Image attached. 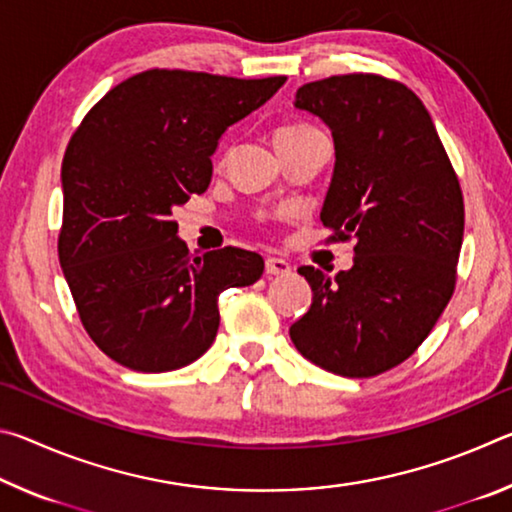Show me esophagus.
Returning a JSON list of instances; mask_svg holds the SVG:
<instances>
[{"label": "esophagus", "instance_id": "1", "mask_svg": "<svg viewBox=\"0 0 512 512\" xmlns=\"http://www.w3.org/2000/svg\"><path fill=\"white\" fill-rule=\"evenodd\" d=\"M291 271V264L282 257H268L266 259V273L268 275H287Z\"/></svg>", "mask_w": 512, "mask_h": 512}]
</instances>
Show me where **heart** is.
Returning <instances> with one entry per match:
<instances>
[{"label": "heart", "mask_w": 512, "mask_h": 512, "mask_svg": "<svg viewBox=\"0 0 512 512\" xmlns=\"http://www.w3.org/2000/svg\"><path fill=\"white\" fill-rule=\"evenodd\" d=\"M302 131H307V126H284L277 131V135H291V133H302Z\"/></svg>", "instance_id": "obj_1"}]
</instances>
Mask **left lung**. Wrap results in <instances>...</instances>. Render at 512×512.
<instances>
[{
    "instance_id": "left-lung-1",
    "label": "left lung",
    "mask_w": 512,
    "mask_h": 512,
    "mask_svg": "<svg viewBox=\"0 0 512 512\" xmlns=\"http://www.w3.org/2000/svg\"><path fill=\"white\" fill-rule=\"evenodd\" d=\"M298 110L334 137L320 221L354 239L350 271L300 266L314 298L289 327L302 357L341 377H375L409 359L443 314L463 244V194L422 101L375 74L302 85Z\"/></svg>"
}]
</instances>
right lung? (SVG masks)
Instances as JSON below:
<instances>
[{
  "mask_svg": "<svg viewBox=\"0 0 512 512\" xmlns=\"http://www.w3.org/2000/svg\"><path fill=\"white\" fill-rule=\"evenodd\" d=\"M287 76L232 79L149 69L112 88L76 133L60 169V268L90 339L137 372H169L210 350L219 293L264 273L262 255L194 257L173 207L203 194L221 135Z\"/></svg>",
  "mask_w": 512,
  "mask_h": 512,
  "instance_id": "1",
  "label": "right lung"
}]
</instances>
